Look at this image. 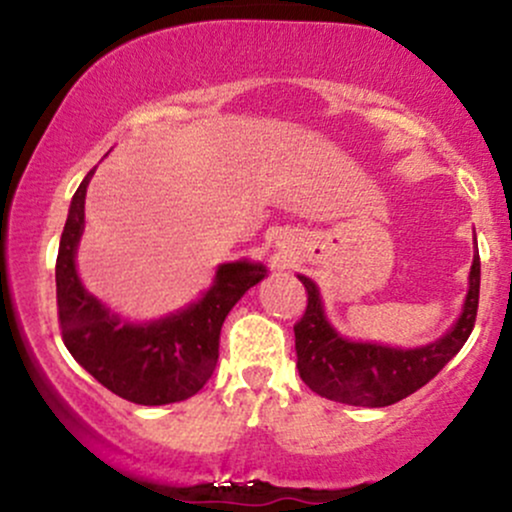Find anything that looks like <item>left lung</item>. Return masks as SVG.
<instances>
[{"label": "left lung", "mask_w": 512, "mask_h": 512, "mask_svg": "<svg viewBox=\"0 0 512 512\" xmlns=\"http://www.w3.org/2000/svg\"><path fill=\"white\" fill-rule=\"evenodd\" d=\"M308 291V305L296 322L298 373L303 383L320 397L354 407H390L399 399L414 395L419 387L433 380L474 330L479 308L481 262L474 252L469 289L462 313L443 337L416 349L351 342L344 339L327 320L320 291L308 276H298Z\"/></svg>", "instance_id": "8db88e82"}]
</instances>
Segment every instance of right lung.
I'll return each mask as SVG.
<instances>
[{"mask_svg": "<svg viewBox=\"0 0 512 512\" xmlns=\"http://www.w3.org/2000/svg\"><path fill=\"white\" fill-rule=\"evenodd\" d=\"M86 175L74 192L57 252V313L64 346L81 368L117 397L158 407L197 395L219 361L221 325L243 293L267 276L260 262H226L214 284L185 310L154 322L120 320L81 286L76 248L84 233Z\"/></svg>", "mask_w": 512, "mask_h": 512, "instance_id": "obj_1", "label": "right lung"}]
</instances>
